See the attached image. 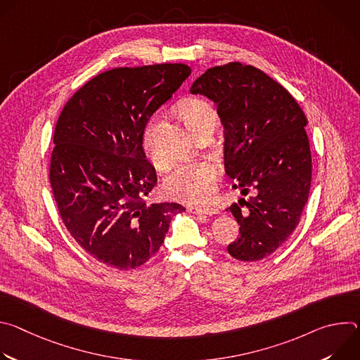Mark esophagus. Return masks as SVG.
Segmentation results:
<instances>
[{
	"mask_svg": "<svg viewBox=\"0 0 360 360\" xmlns=\"http://www.w3.org/2000/svg\"><path fill=\"white\" fill-rule=\"evenodd\" d=\"M188 212H193L196 215H210L214 217L218 214V210L215 208H200V207H188Z\"/></svg>",
	"mask_w": 360,
	"mask_h": 360,
	"instance_id": "obj_1",
	"label": "esophagus"
}]
</instances>
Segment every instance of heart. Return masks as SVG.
I'll use <instances>...</instances> for the list:
<instances>
[{"label":"heart","instance_id":"heart-1","mask_svg":"<svg viewBox=\"0 0 360 360\" xmlns=\"http://www.w3.org/2000/svg\"><path fill=\"white\" fill-rule=\"evenodd\" d=\"M178 115L188 127V129L196 136L203 131L215 128L218 115L215 108L202 99H186L178 105ZM150 129L152 122L145 131L143 145L149 152L150 158L155 165H161L160 160L153 153L150 143ZM214 178L215 168L210 162H188L175 167L164 179L162 191L164 193L175 200L185 203H202L207 202L214 192Z\"/></svg>","mask_w":360,"mask_h":360}]
</instances>
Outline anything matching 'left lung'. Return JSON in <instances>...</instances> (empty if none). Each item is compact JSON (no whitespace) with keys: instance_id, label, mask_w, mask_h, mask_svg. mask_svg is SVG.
Listing matches in <instances>:
<instances>
[{"instance_id":"8db88e82","label":"left lung","mask_w":360,"mask_h":360,"mask_svg":"<svg viewBox=\"0 0 360 360\" xmlns=\"http://www.w3.org/2000/svg\"><path fill=\"white\" fill-rule=\"evenodd\" d=\"M217 105L224 125L225 171L243 196L226 210L240 225L228 246L238 261H261L297 226L309 196L312 158L307 120L295 98L261 70L231 63L191 86Z\"/></svg>"}]
</instances>
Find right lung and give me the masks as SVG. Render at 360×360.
<instances>
[{"label": "right lung", "mask_w": 360, "mask_h": 360, "mask_svg": "<svg viewBox=\"0 0 360 360\" xmlns=\"http://www.w3.org/2000/svg\"><path fill=\"white\" fill-rule=\"evenodd\" d=\"M184 64L105 71L67 102L56 127L49 182L64 225L78 245L108 266L145 264L164 243L175 202H143L157 185L145 155L150 115L189 77Z\"/></svg>", "instance_id": "1"}]
</instances>
